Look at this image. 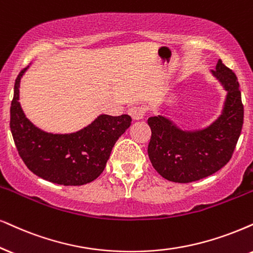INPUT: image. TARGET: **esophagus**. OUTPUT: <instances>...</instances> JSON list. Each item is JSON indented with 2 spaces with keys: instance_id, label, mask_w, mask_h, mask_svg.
I'll return each instance as SVG.
<instances>
[{
  "instance_id": "obj_1",
  "label": "esophagus",
  "mask_w": 253,
  "mask_h": 253,
  "mask_svg": "<svg viewBox=\"0 0 253 253\" xmlns=\"http://www.w3.org/2000/svg\"><path fill=\"white\" fill-rule=\"evenodd\" d=\"M146 113V108L142 106H134L129 108V114L133 118V120H141L143 119Z\"/></svg>"
}]
</instances>
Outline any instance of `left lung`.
<instances>
[{"label":"left lung","mask_w":253,"mask_h":253,"mask_svg":"<svg viewBox=\"0 0 253 253\" xmlns=\"http://www.w3.org/2000/svg\"><path fill=\"white\" fill-rule=\"evenodd\" d=\"M226 92L220 114L202 128L185 129L165 116L150 117L148 156L166 180L189 183L215 174L231 159L244 118L237 77L222 60L210 71Z\"/></svg>","instance_id":"8db88e82"}]
</instances>
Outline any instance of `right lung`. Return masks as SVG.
<instances>
[{"label":"right lung","instance_id":"1","mask_svg":"<svg viewBox=\"0 0 253 253\" xmlns=\"http://www.w3.org/2000/svg\"><path fill=\"white\" fill-rule=\"evenodd\" d=\"M30 65L16 78L10 107V129L18 154L35 175L52 183H89L104 171L112 148L128 129L132 119L127 114H99L87 126L72 133L38 128L25 116L20 103L21 79Z\"/></svg>","mask_w":253,"mask_h":253}]
</instances>
